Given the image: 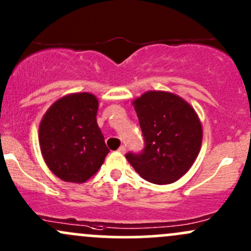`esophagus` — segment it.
I'll return each instance as SVG.
<instances>
[{"label":"esophagus","instance_id":"34e87169","mask_svg":"<svg viewBox=\"0 0 251 251\" xmlns=\"http://www.w3.org/2000/svg\"><path fill=\"white\" fill-rule=\"evenodd\" d=\"M118 151H119L120 153H125L126 152V147H125V145H121V147L118 149Z\"/></svg>","mask_w":251,"mask_h":251}]
</instances>
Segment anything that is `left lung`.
Here are the masks:
<instances>
[{
	"label": "left lung",
	"mask_w": 251,
	"mask_h": 251,
	"mask_svg": "<svg viewBox=\"0 0 251 251\" xmlns=\"http://www.w3.org/2000/svg\"><path fill=\"white\" fill-rule=\"evenodd\" d=\"M133 106L144 149L125 157L149 182H175L193 166L201 147L202 128L197 113L180 96L166 92L145 93Z\"/></svg>",
	"instance_id": "left-lung-1"
}]
</instances>
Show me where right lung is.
<instances>
[{"label": "right lung", "mask_w": 251, "mask_h": 251, "mask_svg": "<svg viewBox=\"0 0 251 251\" xmlns=\"http://www.w3.org/2000/svg\"><path fill=\"white\" fill-rule=\"evenodd\" d=\"M98 99L89 93L67 95L45 113L39 126V143L45 163L67 182L92 177L109 152L96 123Z\"/></svg>", "instance_id": "obj_1"}]
</instances>
